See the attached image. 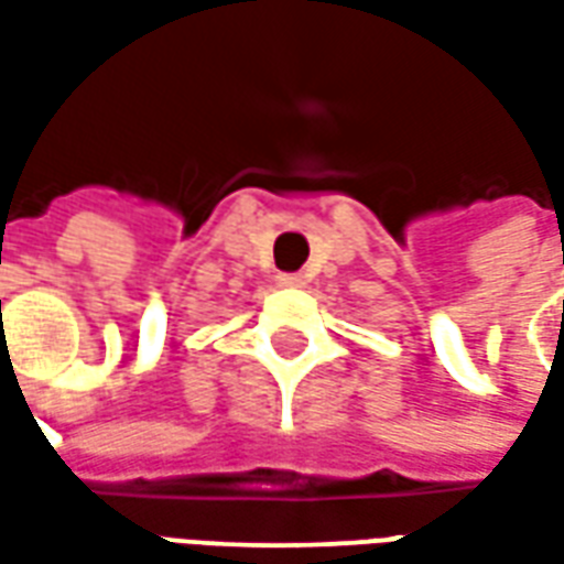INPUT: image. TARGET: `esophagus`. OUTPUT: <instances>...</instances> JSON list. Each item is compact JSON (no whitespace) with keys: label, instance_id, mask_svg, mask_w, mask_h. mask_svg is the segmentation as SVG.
<instances>
[{"label":"esophagus","instance_id":"1","mask_svg":"<svg viewBox=\"0 0 564 564\" xmlns=\"http://www.w3.org/2000/svg\"><path fill=\"white\" fill-rule=\"evenodd\" d=\"M275 282L282 285V289H303L306 285V279L301 273H279L275 275Z\"/></svg>","mask_w":564,"mask_h":564}]
</instances>
